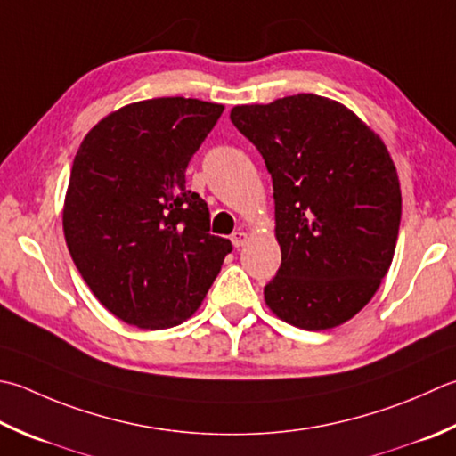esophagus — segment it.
<instances>
[{"label": "esophagus", "mask_w": 456, "mask_h": 456, "mask_svg": "<svg viewBox=\"0 0 456 456\" xmlns=\"http://www.w3.org/2000/svg\"><path fill=\"white\" fill-rule=\"evenodd\" d=\"M247 240H248V235L245 233V231H235V233L233 235H231V243H233L237 248L239 247H243L245 243H247Z\"/></svg>", "instance_id": "esophagus-1"}]
</instances>
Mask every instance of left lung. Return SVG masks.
Instances as JSON below:
<instances>
[{
	"instance_id": "1",
	"label": "left lung",
	"mask_w": 456,
	"mask_h": 456,
	"mask_svg": "<svg viewBox=\"0 0 456 456\" xmlns=\"http://www.w3.org/2000/svg\"><path fill=\"white\" fill-rule=\"evenodd\" d=\"M231 122L273 177L282 261L266 306L312 332L347 322L394 261L401 190L387 146L347 106L318 94L239 104Z\"/></svg>"
}]
</instances>
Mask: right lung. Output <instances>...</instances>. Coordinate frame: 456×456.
<instances>
[{"mask_svg":"<svg viewBox=\"0 0 456 456\" xmlns=\"http://www.w3.org/2000/svg\"><path fill=\"white\" fill-rule=\"evenodd\" d=\"M225 106L164 96L122 106L77 150L62 233L98 302L126 324L164 330L195 314L233 245L185 167Z\"/></svg>","mask_w":456,"mask_h":456,"instance_id":"1","label":"right lung"}]
</instances>
